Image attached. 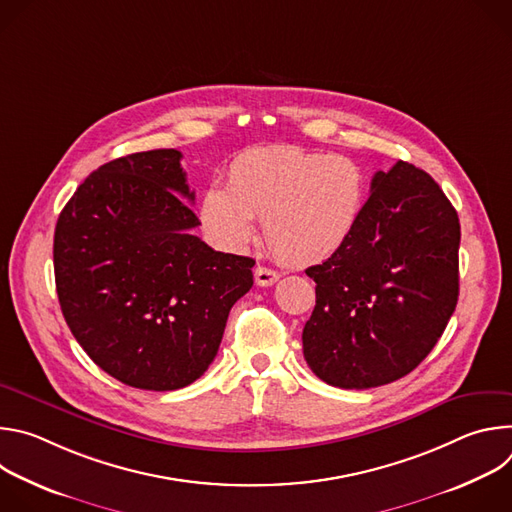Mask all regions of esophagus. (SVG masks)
<instances>
[{
  "instance_id": "34e87169",
  "label": "esophagus",
  "mask_w": 512,
  "mask_h": 512,
  "mask_svg": "<svg viewBox=\"0 0 512 512\" xmlns=\"http://www.w3.org/2000/svg\"><path fill=\"white\" fill-rule=\"evenodd\" d=\"M279 277H281L279 271H275V269H271V267H263V265L255 267V283H257V285L269 287V285H273Z\"/></svg>"
}]
</instances>
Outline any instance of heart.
<instances>
[{
  "label": "heart",
  "instance_id": "b5f03b06",
  "mask_svg": "<svg viewBox=\"0 0 512 512\" xmlns=\"http://www.w3.org/2000/svg\"><path fill=\"white\" fill-rule=\"evenodd\" d=\"M367 194L362 168L346 156L273 145L241 154L227 186H210L200 216L208 233L229 249L255 237L253 216L273 253L289 265H312L334 255L352 235Z\"/></svg>",
  "mask_w": 512,
  "mask_h": 512
}]
</instances>
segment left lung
I'll use <instances>...</instances> for the list:
<instances>
[{"label": "left lung", "mask_w": 512, "mask_h": 512, "mask_svg": "<svg viewBox=\"0 0 512 512\" xmlns=\"http://www.w3.org/2000/svg\"><path fill=\"white\" fill-rule=\"evenodd\" d=\"M460 221L435 180L407 162L377 172L348 241L308 267L316 308L308 367L340 389L409 375L444 334L460 291Z\"/></svg>", "instance_id": "1"}]
</instances>
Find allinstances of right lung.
Here are the masks:
<instances>
[{
    "label": "right lung",
    "mask_w": 512,
    "mask_h": 512,
    "mask_svg": "<svg viewBox=\"0 0 512 512\" xmlns=\"http://www.w3.org/2000/svg\"><path fill=\"white\" fill-rule=\"evenodd\" d=\"M178 150L117 158L62 208L54 277L62 316L95 364L145 391L194 383L253 285L251 257L210 249Z\"/></svg>",
    "instance_id": "right-lung-1"
}]
</instances>
